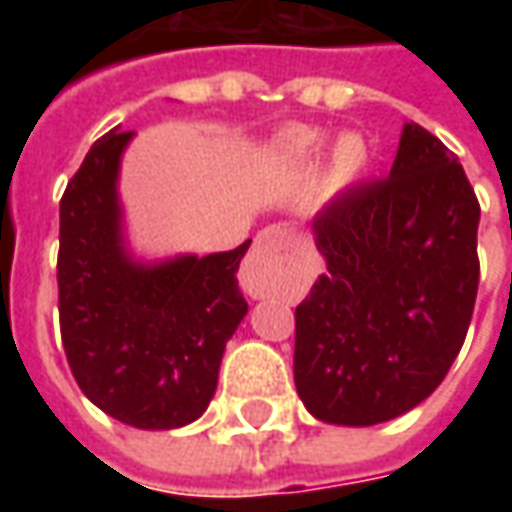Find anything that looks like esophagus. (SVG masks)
<instances>
[{
  "instance_id": "34e87169",
  "label": "esophagus",
  "mask_w": 512,
  "mask_h": 512,
  "mask_svg": "<svg viewBox=\"0 0 512 512\" xmlns=\"http://www.w3.org/2000/svg\"><path fill=\"white\" fill-rule=\"evenodd\" d=\"M296 246V235L288 224H271L260 230L255 249L244 266V285L252 296H268L279 288V271Z\"/></svg>"
}]
</instances>
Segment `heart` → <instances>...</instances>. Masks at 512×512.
<instances>
[{"instance_id":"1","label":"heart","mask_w":512,"mask_h":512,"mask_svg":"<svg viewBox=\"0 0 512 512\" xmlns=\"http://www.w3.org/2000/svg\"><path fill=\"white\" fill-rule=\"evenodd\" d=\"M323 139L318 134H312V131H299V134H290L285 139V147H288L290 156H299V158H310L315 156L318 150H321ZM367 145L362 136L356 134H345L337 147H334V156H332V178L337 186H345V183H351L356 180L367 167Z\"/></svg>"}]
</instances>
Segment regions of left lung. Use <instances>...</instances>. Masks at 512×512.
<instances>
[{"label": "left lung", "instance_id": "8db88e82", "mask_svg": "<svg viewBox=\"0 0 512 512\" xmlns=\"http://www.w3.org/2000/svg\"><path fill=\"white\" fill-rule=\"evenodd\" d=\"M477 224L458 158L417 123L389 178L348 186L315 216L326 271L296 307L293 351L312 417L376 425L444 381L477 299Z\"/></svg>", "mask_w": 512, "mask_h": 512}]
</instances>
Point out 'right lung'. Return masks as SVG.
Listing matches in <instances>:
<instances>
[{
  "instance_id": "add662e5",
  "label": "right lung",
  "mask_w": 512,
  "mask_h": 512,
  "mask_svg": "<svg viewBox=\"0 0 512 512\" xmlns=\"http://www.w3.org/2000/svg\"><path fill=\"white\" fill-rule=\"evenodd\" d=\"M131 136H101L62 194L60 334L76 384L101 411L142 430L183 428L211 403L224 345L249 310L235 274L252 241L134 263L115 189Z\"/></svg>"
}]
</instances>
